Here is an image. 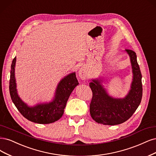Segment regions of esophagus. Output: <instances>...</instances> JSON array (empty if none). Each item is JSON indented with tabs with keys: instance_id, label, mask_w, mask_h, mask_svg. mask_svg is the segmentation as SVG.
I'll return each mask as SVG.
<instances>
[{
	"instance_id": "34e87169",
	"label": "esophagus",
	"mask_w": 156,
	"mask_h": 156,
	"mask_svg": "<svg viewBox=\"0 0 156 156\" xmlns=\"http://www.w3.org/2000/svg\"><path fill=\"white\" fill-rule=\"evenodd\" d=\"M88 76V72L86 66H82L79 70V77L82 80H84Z\"/></svg>"
}]
</instances>
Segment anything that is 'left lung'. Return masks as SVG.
<instances>
[{
	"mask_svg": "<svg viewBox=\"0 0 156 156\" xmlns=\"http://www.w3.org/2000/svg\"><path fill=\"white\" fill-rule=\"evenodd\" d=\"M130 58L133 79L129 92L125 98L110 96L102 85L101 79H92L90 87L92 99L90 105L91 117L97 122L105 125H116L127 121L138 108L142 99V76L137 61L136 53L125 50Z\"/></svg>",
	"mask_w": 156,
	"mask_h": 156,
	"instance_id": "1",
	"label": "left lung"
}]
</instances>
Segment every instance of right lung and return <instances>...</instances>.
<instances>
[{
    "label": "right lung",
    "instance_id": "obj_1",
    "mask_svg": "<svg viewBox=\"0 0 156 156\" xmlns=\"http://www.w3.org/2000/svg\"><path fill=\"white\" fill-rule=\"evenodd\" d=\"M16 57L13 58L10 71L9 93L15 106L26 119L39 124H50L62 116L67 101L73 89L79 84L76 72L68 74L58 84L54 98L49 103L29 106L23 102L17 94L15 77Z\"/></svg>",
    "mask_w": 156,
    "mask_h": 156
}]
</instances>
